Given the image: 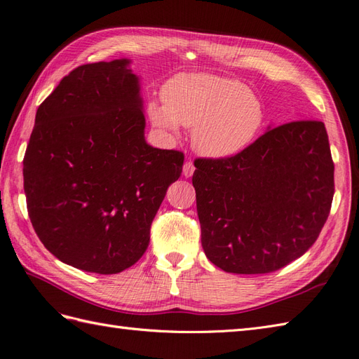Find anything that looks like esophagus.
Segmentation results:
<instances>
[{"label": "esophagus", "mask_w": 359, "mask_h": 359, "mask_svg": "<svg viewBox=\"0 0 359 359\" xmlns=\"http://www.w3.org/2000/svg\"><path fill=\"white\" fill-rule=\"evenodd\" d=\"M193 172H194V165H193V161H186V163H184V166H182V173H184V177H186V178H190V177L193 175Z\"/></svg>", "instance_id": "34e87169"}]
</instances>
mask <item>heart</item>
Masks as SVG:
<instances>
[{
	"mask_svg": "<svg viewBox=\"0 0 359 359\" xmlns=\"http://www.w3.org/2000/svg\"><path fill=\"white\" fill-rule=\"evenodd\" d=\"M165 104L149 103L154 126L177 132L193 128L194 149L208 158H227L253 144L265 121L262 100L247 86L210 73H181L163 88Z\"/></svg>",
	"mask_w": 359,
	"mask_h": 359,
	"instance_id": "b5f03b06",
	"label": "heart"
}]
</instances>
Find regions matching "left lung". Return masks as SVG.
Masks as SVG:
<instances>
[{
  "label": "left lung",
  "mask_w": 359,
  "mask_h": 359,
  "mask_svg": "<svg viewBox=\"0 0 359 359\" xmlns=\"http://www.w3.org/2000/svg\"><path fill=\"white\" fill-rule=\"evenodd\" d=\"M194 166L203 252L226 273L286 266L314 244L330 215L334 163L316 119L269 128L243 153Z\"/></svg>",
  "instance_id": "left-lung-1"
}]
</instances>
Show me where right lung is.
Here are the masks:
<instances>
[{"label": "right lung", "instance_id": "add662e5", "mask_svg": "<svg viewBox=\"0 0 359 359\" xmlns=\"http://www.w3.org/2000/svg\"><path fill=\"white\" fill-rule=\"evenodd\" d=\"M130 60L64 76L36 114L24 157L32 227L61 262L116 274L135 265L184 154L147 144Z\"/></svg>", "mask_w": 359, "mask_h": 359}]
</instances>
